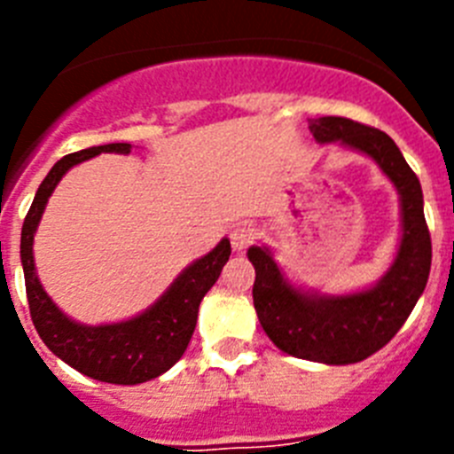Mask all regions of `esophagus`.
Returning a JSON list of instances; mask_svg holds the SVG:
<instances>
[{
    "label": "esophagus",
    "instance_id": "34e87169",
    "mask_svg": "<svg viewBox=\"0 0 454 454\" xmlns=\"http://www.w3.org/2000/svg\"><path fill=\"white\" fill-rule=\"evenodd\" d=\"M230 239L234 252H246L247 246L252 243V239H254V230H252L250 224H236L234 230L230 231Z\"/></svg>",
    "mask_w": 454,
    "mask_h": 454
}]
</instances>
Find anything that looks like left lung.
Listing matches in <instances>:
<instances>
[{"label":"left lung","mask_w":454,"mask_h":454,"mask_svg":"<svg viewBox=\"0 0 454 454\" xmlns=\"http://www.w3.org/2000/svg\"><path fill=\"white\" fill-rule=\"evenodd\" d=\"M318 143H339L380 166L400 195V243L388 270L372 286L343 295L293 284L270 247L252 246L256 316L282 352L307 362L346 366L384 348L423 295L432 263V240L423 214V191L403 152L384 131L336 115L309 120Z\"/></svg>","instance_id":"8db88e82"}]
</instances>
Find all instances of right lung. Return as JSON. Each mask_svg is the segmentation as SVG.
I'll list each match as a JSON object with an SVG mask.
<instances>
[{"instance_id": "obj_1", "label": "right lung", "mask_w": 454, "mask_h": 454, "mask_svg": "<svg viewBox=\"0 0 454 454\" xmlns=\"http://www.w3.org/2000/svg\"><path fill=\"white\" fill-rule=\"evenodd\" d=\"M102 152L129 154V143H108L88 147L56 161L35 191L34 204L22 224L20 259H22L27 300L34 327L47 348L59 359L83 375L108 384L134 387L163 375L182 359L195 332L198 309L207 291L215 284L220 270L230 262V239H223L202 259L184 268L154 304L120 323L83 325L66 316L47 295L35 272L34 236L45 214L50 195L70 168L88 161Z\"/></svg>"}]
</instances>
